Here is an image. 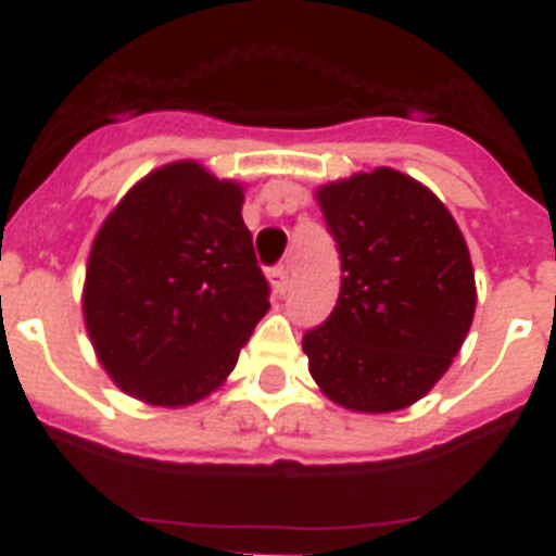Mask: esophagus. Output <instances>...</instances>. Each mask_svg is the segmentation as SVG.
<instances>
[{
	"label": "esophagus",
	"mask_w": 556,
	"mask_h": 556,
	"mask_svg": "<svg viewBox=\"0 0 556 556\" xmlns=\"http://www.w3.org/2000/svg\"><path fill=\"white\" fill-rule=\"evenodd\" d=\"M269 281H273L275 292L283 294V292H287V287H289V269L287 267H275L273 273H269Z\"/></svg>",
	"instance_id": "1"
}]
</instances>
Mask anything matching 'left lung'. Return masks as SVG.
Returning a JSON list of instances; mask_svg holds the SVG:
<instances>
[{"label":"left lung","instance_id":"obj_1","mask_svg":"<svg viewBox=\"0 0 556 556\" xmlns=\"http://www.w3.org/2000/svg\"><path fill=\"white\" fill-rule=\"evenodd\" d=\"M342 287L303 337L308 372L333 404L365 415L412 406L445 376L476 312L468 244L434 191L378 166L317 189Z\"/></svg>","mask_w":556,"mask_h":556}]
</instances>
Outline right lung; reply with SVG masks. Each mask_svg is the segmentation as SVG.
<instances>
[{
    "instance_id": "add662e5",
    "label": "right lung",
    "mask_w": 556,
    "mask_h": 556,
    "mask_svg": "<svg viewBox=\"0 0 556 556\" xmlns=\"http://www.w3.org/2000/svg\"><path fill=\"white\" fill-rule=\"evenodd\" d=\"M242 203V184L172 161L97 230L83 317L100 365L127 395L169 409L198 404L236 367L269 308Z\"/></svg>"
}]
</instances>
